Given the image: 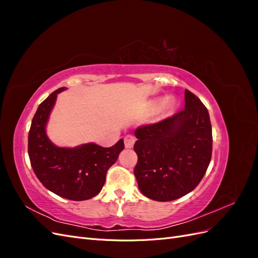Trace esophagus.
<instances>
[{"mask_svg":"<svg viewBox=\"0 0 258 258\" xmlns=\"http://www.w3.org/2000/svg\"><path fill=\"white\" fill-rule=\"evenodd\" d=\"M135 143H136V138L134 136L128 135V136L124 137V146H126L127 148L134 147Z\"/></svg>","mask_w":258,"mask_h":258,"instance_id":"34e87169","label":"esophagus"}]
</instances>
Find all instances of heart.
Returning <instances> with one entry per match:
<instances>
[{
    "mask_svg": "<svg viewBox=\"0 0 258 258\" xmlns=\"http://www.w3.org/2000/svg\"><path fill=\"white\" fill-rule=\"evenodd\" d=\"M166 101H167V100H166L165 98H163V99H160V100L158 101V104L161 106V105H163V104L166 103ZM168 105H169V106L173 105V101H172V100H169V101H168Z\"/></svg>",
    "mask_w": 258,
    "mask_h": 258,
    "instance_id": "1",
    "label": "heart"
}]
</instances>
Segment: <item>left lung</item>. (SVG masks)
Wrapping results in <instances>:
<instances>
[{
	"label": "left lung",
	"instance_id": "1",
	"mask_svg": "<svg viewBox=\"0 0 258 258\" xmlns=\"http://www.w3.org/2000/svg\"><path fill=\"white\" fill-rule=\"evenodd\" d=\"M135 175L147 198L171 201L196 188L212 156V127L200 99L185 90L184 110L159 122L139 127Z\"/></svg>",
	"mask_w": 258,
	"mask_h": 258
}]
</instances>
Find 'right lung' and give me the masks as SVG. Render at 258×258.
I'll use <instances>...</instances> for the list:
<instances>
[{
	"mask_svg": "<svg viewBox=\"0 0 258 258\" xmlns=\"http://www.w3.org/2000/svg\"><path fill=\"white\" fill-rule=\"evenodd\" d=\"M62 87L53 91L37 107L28 139L31 166L40 182L58 196L69 200H88L102 189L107 170L123 150V140L112 147L96 143L75 147L54 145L46 134V124Z\"/></svg>",
	"mask_w": 258,
	"mask_h": 258,
	"instance_id": "1",
	"label": "right lung"
}]
</instances>
